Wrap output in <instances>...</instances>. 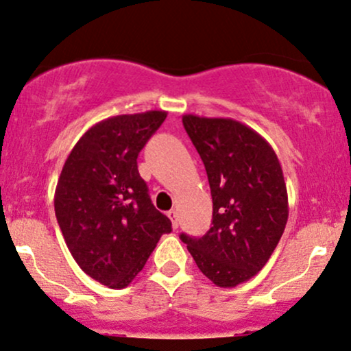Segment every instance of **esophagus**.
Instances as JSON below:
<instances>
[{
  "instance_id": "obj_1",
  "label": "esophagus",
  "mask_w": 351,
  "mask_h": 351,
  "mask_svg": "<svg viewBox=\"0 0 351 351\" xmlns=\"http://www.w3.org/2000/svg\"><path fill=\"white\" fill-rule=\"evenodd\" d=\"M168 217L171 219V226L173 229H178V213L175 211V209H171V211H168Z\"/></svg>"
}]
</instances>
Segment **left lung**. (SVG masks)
Instances as JSON below:
<instances>
[{
  "label": "left lung",
  "mask_w": 351,
  "mask_h": 351,
  "mask_svg": "<svg viewBox=\"0 0 351 351\" xmlns=\"http://www.w3.org/2000/svg\"><path fill=\"white\" fill-rule=\"evenodd\" d=\"M211 188L213 226L181 234L199 271L217 287L252 279L271 259L289 217L284 173L267 140L232 119L183 115Z\"/></svg>",
  "instance_id": "1"
}]
</instances>
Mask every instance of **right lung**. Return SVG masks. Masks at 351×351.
<instances>
[{
    "label": "right lung",
    "instance_id": "add662e5",
    "mask_svg": "<svg viewBox=\"0 0 351 351\" xmlns=\"http://www.w3.org/2000/svg\"><path fill=\"white\" fill-rule=\"evenodd\" d=\"M165 119V110H148L95 123L74 145L58 180L54 209L64 241L79 267L110 289L127 287L171 231L136 167Z\"/></svg>",
    "mask_w": 351,
    "mask_h": 351
}]
</instances>
